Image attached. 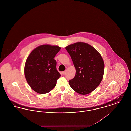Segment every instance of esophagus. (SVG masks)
<instances>
[{"label": "esophagus", "instance_id": "1", "mask_svg": "<svg viewBox=\"0 0 131 131\" xmlns=\"http://www.w3.org/2000/svg\"><path fill=\"white\" fill-rule=\"evenodd\" d=\"M65 74H66V71H63V72H62L63 75H65Z\"/></svg>", "mask_w": 131, "mask_h": 131}]
</instances>
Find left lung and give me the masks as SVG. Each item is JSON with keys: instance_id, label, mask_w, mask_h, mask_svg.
I'll list each match as a JSON object with an SVG mask.
<instances>
[{"instance_id": "8db88e82", "label": "left lung", "mask_w": 131, "mask_h": 131, "mask_svg": "<svg viewBox=\"0 0 131 131\" xmlns=\"http://www.w3.org/2000/svg\"><path fill=\"white\" fill-rule=\"evenodd\" d=\"M71 56L76 73L69 85L81 95L90 93L102 81L105 64L100 53L89 44L77 42L66 47Z\"/></svg>"}]
</instances>
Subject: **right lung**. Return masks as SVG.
<instances>
[{"instance_id": "add662e5", "label": "right lung", "mask_w": 131, "mask_h": 131, "mask_svg": "<svg viewBox=\"0 0 131 131\" xmlns=\"http://www.w3.org/2000/svg\"><path fill=\"white\" fill-rule=\"evenodd\" d=\"M61 48L49 44L42 45L31 51L25 62L24 73L26 80L38 93H47L56 86L61 76L56 70L54 58Z\"/></svg>"}]
</instances>
